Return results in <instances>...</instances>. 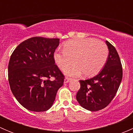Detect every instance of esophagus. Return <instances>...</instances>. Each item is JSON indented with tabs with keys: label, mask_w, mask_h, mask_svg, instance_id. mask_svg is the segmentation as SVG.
<instances>
[{
	"label": "esophagus",
	"mask_w": 133,
	"mask_h": 133,
	"mask_svg": "<svg viewBox=\"0 0 133 133\" xmlns=\"http://www.w3.org/2000/svg\"><path fill=\"white\" fill-rule=\"evenodd\" d=\"M70 80H71V78H68V77H65V79H64V83H65V84L68 83L69 81H70Z\"/></svg>",
	"instance_id": "1"
}]
</instances>
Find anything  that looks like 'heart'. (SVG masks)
Masks as SVG:
<instances>
[{
  "label": "heart",
  "mask_w": 133,
  "mask_h": 133,
  "mask_svg": "<svg viewBox=\"0 0 133 133\" xmlns=\"http://www.w3.org/2000/svg\"><path fill=\"white\" fill-rule=\"evenodd\" d=\"M109 50L104 42L92 38H76L64 44V49H57L53 58L57 66L64 69L71 63V66L64 69V73L69 76H78L84 73L85 76L96 75L105 65Z\"/></svg>",
  "instance_id": "heart-1"
}]
</instances>
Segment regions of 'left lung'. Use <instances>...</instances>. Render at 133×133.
Returning a JSON list of instances; mask_svg holds the SVG:
<instances>
[{"label":"left lung","instance_id":"left-lung-1","mask_svg":"<svg viewBox=\"0 0 133 133\" xmlns=\"http://www.w3.org/2000/svg\"><path fill=\"white\" fill-rule=\"evenodd\" d=\"M109 49L107 62L97 75L80 80V89L76 98L83 108L96 111L108 106L113 99L122 79V68L115 47L105 41Z\"/></svg>","mask_w":133,"mask_h":133}]
</instances>
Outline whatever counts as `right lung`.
I'll use <instances>...</instances> for the list:
<instances>
[{"instance_id": "1", "label": "right lung", "mask_w": 133, "mask_h": 133, "mask_svg": "<svg viewBox=\"0 0 133 133\" xmlns=\"http://www.w3.org/2000/svg\"><path fill=\"white\" fill-rule=\"evenodd\" d=\"M60 39L32 37L19 44L12 53L8 65L11 90L17 101L35 112L49 109L64 76L55 64L53 54ZM54 77V80H51Z\"/></svg>"}]
</instances>
